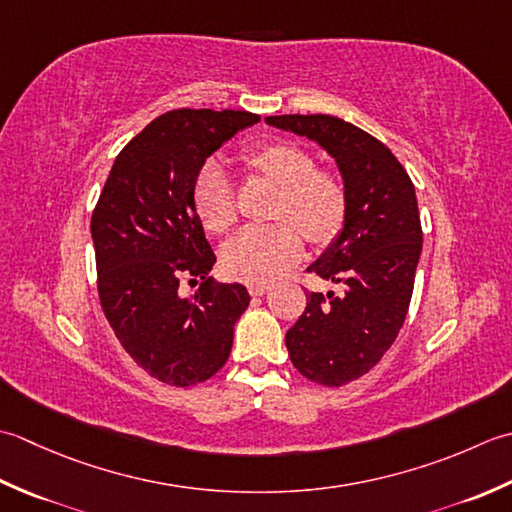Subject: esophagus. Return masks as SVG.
Wrapping results in <instances>:
<instances>
[{
    "label": "esophagus",
    "instance_id": "obj_1",
    "mask_svg": "<svg viewBox=\"0 0 512 512\" xmlns=\"http://www.w3.org/2000/svg\"><path fill=\"white\" fill-rule=\"evenodd\" d=\"M247 289H249V294H252V296H265L267 291L271 289V285L269 283H249Z\"/></svg>",
    "mask_w": 512,
    "mask_h": 512
}]
</instances>
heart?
Masks as SVG:
<instances>
[{"instance_id": "obj_1", "label": "heart", "mask_w": 512, "mask_h": 512, "mask_svg": "<svg viewBox=\"0 0 512 512\" xmlns=\"http://www.w3.org/2000/svg\"><path fill=\"white\" fill-rule=\"evenodd\" d=\"M243 161L249 170L278 187L280 198L274 218H287L291 223L245 229L225 245L221 265L227 276L265 283L298 263L305 252L302 234L314 243H325L338 232L347 194L338 176L316 170L314 156L296 143H263L249 150ZM192 198L194 212L207 232L225 234L234 227V190L221 165H203L194 181Z\"/></svg>"}]
</instances>
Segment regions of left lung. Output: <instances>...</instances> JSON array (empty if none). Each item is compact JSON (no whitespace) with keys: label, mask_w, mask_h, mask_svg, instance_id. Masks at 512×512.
<instances>
[{"label":"left lung","mask_w":512,"mask_h":512,"mask_svg":"<svg viewBox=\"0 0 512 512\" xmlns=\"http://www.w3.org/2000/svg\"><path fill=\"white\" fill-rule=\"evenodd\" d=\"M265 121L316 141L342 176V229L307 271L344 291H307V309L285 336L289 358L307 380L342 387L371 371L404 325L422 254L415 187L387 145L349 121L329 114Z\"/></svg>","instance_id":"1"}]
</instances>
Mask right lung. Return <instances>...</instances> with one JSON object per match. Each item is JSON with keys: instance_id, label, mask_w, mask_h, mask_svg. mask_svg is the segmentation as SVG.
Masks as SVG:
<instances>
[{"instance_id": "1", "label": "right lung", "mask_w": 512, "mask_h": 512, "mask_svg": "<svg viewBox=\"0 0 512 512\" xmlns=\"http://www.w3.org/2000/svg\"><path fill=\"white\" fill-rule=\"evenodd\" d=\"M260 117L241 110H172L143 128L112 163L92 212L99 298L121 347L172 387L210 380L229 358L249 307L238 283H214L216 256L194 212L205 161ZM202 280L183 299L178 280Z\"/></svg>"}]
</instances>
